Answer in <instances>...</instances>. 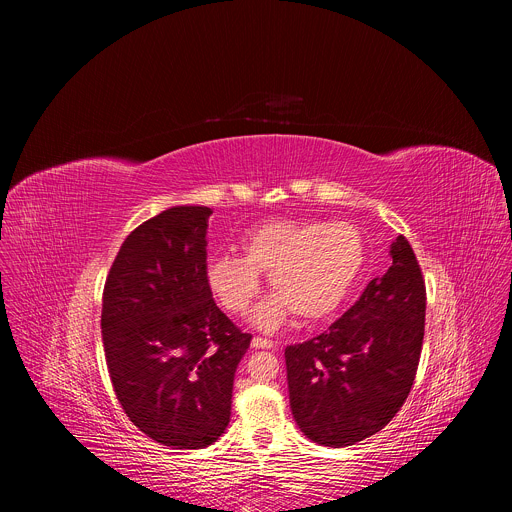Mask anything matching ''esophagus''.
Segmentation results:
<instances>
[{
	"mask_svg": "<svg viewBox=\"0 0 512 512\" xmlns=\"http://www.w3.org/2000/svg\"><path fill=\"white\" fill-rule=\"evenodd\" d=\"M251 346H253V348H261V350H271V348H273V342L267 340V338L255 336V338L251 340Z\"/></svg>",
	"mask_w": 512,
	"mask_h": 512,
	"instance_id": "34e87169",
	"label": "esophagus"
}]
</instances>
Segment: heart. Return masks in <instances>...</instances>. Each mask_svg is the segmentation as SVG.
<instances>
[{"instance_id": "1", "label": "heart", "mask_w": 512, "mask_h": 512, "mask_svg": "<svg viewBox=\"0 0 512 512\" xmlns=\"http://www.w3.org/2000/svg\"><path fill=\"white\" fill-rule=\"evenodd\" d=\"M241 255H221L206 265V285L229 314H245L267 273L273 294L251 314L255 328L275 332L296 312L306 322L332 316L354 287L364 245L348 223L267 221L241 241Z\"/></svg>"}]
</instances>
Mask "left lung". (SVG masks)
<instances>
[{
  "label": "left lung",
  "instance_id": "left-lung-1",
  "mask_svg": "<svg viewBox=\"0 0 512 512\" xmlns=\"http://www.w3.org/2000/svg\"><path fill=\"white\" fill-rule=\"evenodd\" d=\"M328 332L285 348L289 407L312 442L344 448L381 431L403 407L421 354L425 283L409 241Z\"/></svg>",
  "mask_w": 512,
  "mask_h": 512
}]
</instances>
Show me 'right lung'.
<instances>
[{"mask_svg":"<svg viewBox=\"0 0 512 512\" xmlns=\"http://www.w3.org/2000/svg\"><path fill=\"white\" fill-rule=\"evenodd\" d=\"M208 206H172L121 245L103 291L101 332L115 395L139 431L176 450L214 444L231 421L251 334L206 285Z\"/></svg>","mask_w":512,"mask_h":512,"instance_id":"obj_1","label":"right lung"}]
</instances>
